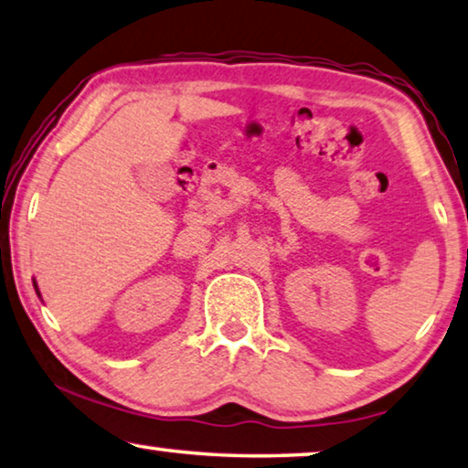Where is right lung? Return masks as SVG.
<instances>
[{"label":"right lung","mask_w":468,"mask_h":468,"mask_svg":"<svg viewBox=\"0 0 468 468\" xmlns=\"http://www.w3.org/2000/svg\"><path fill=\"white\" fill-rule=\"evenodd\" d=\"M33 287H37V284H36V282H33ZM37 295H39V291H37Z\"/></svg>","instance_id":"add662e5"}]
</instances>
